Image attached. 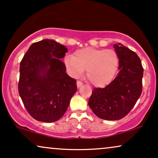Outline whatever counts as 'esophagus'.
<instances>
[{
  "instance_id": "obj_1",
  "label": "esophagus",
  "mask_w": 158,
  "mask_h": 158,
  "mask_svg": "<svg viewBox=\"0 0 158 158\" xmlns=\"http://www.w3.org/2000/svg\"><path fill=\"white\" fill-rule=\"evenodd\" d=\"M82 85H83V83H82L81 81H77V88H80V87H81V86H82Z\"/></svg>"
}]
</instances>
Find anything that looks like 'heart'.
<instances>
[{
	"mask_svg": "<svg viewBox=\"0 0 158 158\" xmlns=\"http://www.w3.org/2000/svg\"><path fill=\"white\" fill-rule=\"evenodd\" d=\"M64 63L72 76L77 77L86 70L89 82L96 87H104L111 83L118 67V57L112 49L83 48L68 55Z\"/></svg>",
	"mask_w": 158,
	"mask_h": 158,
	"instance_id": "heart-1",
	"label": "heart"
}]
</instances>
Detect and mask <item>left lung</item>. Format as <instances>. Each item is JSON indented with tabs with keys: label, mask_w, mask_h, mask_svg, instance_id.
I'll use <instances>...</instances> for the list:
<instances>
[{
	"label": "left lung",
	"mask_w": 158,
	"mask_h": 158,
	"mask_svg": "<svg viewBox=\"0 0 158 158\" xmlns=\"http://www.w3.org/2000/svg\"><path fill=\"white\" fill-rule=\"evenodd\" d=\"M114 47L119 59V72L105 88H95L88 101L93 112L105 120H118L127 116L142 91L144 69L139 57L124 45Z\"/></svg>",
	"instance_id": "1"
}]
</instances>
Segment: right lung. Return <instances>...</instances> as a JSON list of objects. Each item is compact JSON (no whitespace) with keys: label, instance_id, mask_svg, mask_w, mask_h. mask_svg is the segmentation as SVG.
<instances>
[{"label":"right lung","instance_id":"obj_1","mask_svg":"<svg viewBox=\"0 0 158 158\" xmlns=\"http://www.w3.org/2000/svg\"><path fill=\"white\" fill-rule=\"evenodd\" d=\"M68 49L51 40L33 43L20 62L19 94L34 119L54 122L64 115L77 90L76 80L60 59Z\"/></svg>","mask_w":158,"mask_h":158}]
</instances>
